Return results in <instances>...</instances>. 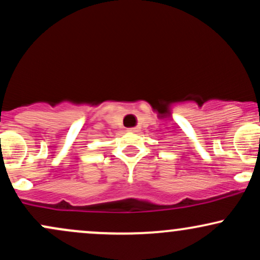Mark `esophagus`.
<instances>
[{
  "label": "esophagus",
  "mask_w": 260,
  "mask_h": 260,
  "mask_svg": "<svg viewBox=\"0 0 260 260\" xmlns=\"http://www.w3.org/2000/svg\"><path fill=\"white\" fill-rule=\"evenodd\" d=\"M129 132H133V133H138L139 131H140V128L139 127H134V128H129Z\"/></svg>",
  "instance_id": "1"
}]
</instances>
